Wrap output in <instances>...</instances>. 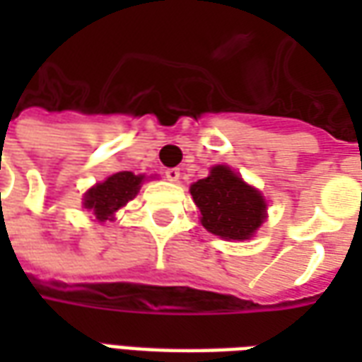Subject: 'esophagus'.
<instances>
[{"label": "esophagus", "instance_id": "esophagus-1", "mask_svg": "<svg viewBox=\"0 0 362 362\" xmlns=\"http://www.w3.org/2000/svg\"><path fill=\"white\" fill-rule=\"evenodd\" d=\"M165 178L170 182H178V178H180V168H166Z\"/></svg>", "mask_w": 362, "mask_h": 362}]
</instances>
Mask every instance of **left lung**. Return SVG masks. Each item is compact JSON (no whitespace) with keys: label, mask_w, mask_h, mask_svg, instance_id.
Listing matches in <instances>:
<instances>
[{"label":"left lung","mask_w":362,"mask_h":362,"mask_svg":"<svg viewBox=\"0 0 362 362\" xmlns=\"http://www.w3.org/2000/svg\"><path fill=\"white\" fill-rule=\"evenodd\" d=\"M192 197L202 213V225L221 238H250L266 219V202L228 166H215L207 178L192 184Z\"/></svg>","instance_id":"left-lung-1"}]
</instances>
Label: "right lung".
Listing matches in <instances>:
<instances>
[{
    "mask_svg": "<svg viewBox=\"0 0 362 362\" xmlns=\"http://www.w3.org/2000/svg\"><path fill=\"white\" fill-rule=\"evenodd\" d=\"M143 176H135L134 173H116L106 178L103 184H96L85 194V207L95 213L96 219H110L112 213L134 199L139 192Z\"/></svg>",
    "mask_w": 362,
    "mask_h": 362,
    "instance_id": "1",
    "label": "right lung"
}]
</instances>
